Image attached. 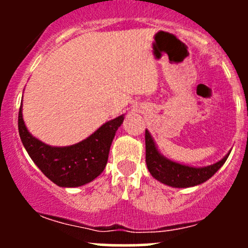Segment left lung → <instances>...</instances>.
Listing matches in <instances>:
<instances>
[{
	"instance_id": "obj_1",
	"label": "left lung",
	"mask_w": 248,
	"mask_h": 248,
	"mask_svg": "<svg viewBox=\"0 0 248 248\" xmlns=\"http://www.w3.org/2000/svg\"><path fill=\"white\" fill-rule=\"evenodd\" d=\"M230 150L221 160L206 167H192L178 163L166 157L158 150L157 144L149 130L146 129V163L155 179L168 186L190 187L204 183L223 167L229 157Z\"/></svg>"
}]
</instances>
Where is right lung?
Returning <instances> with one entry per match:
<instances>
[{
  "mask_svg": "<svg viewBox=\"0 0 248 248\" xmlns=\"http://www.w3.org/2000/svg\"><path fill=\"white\" fill-rule=\"evenodd\" d=\"M19 107L18 132L22 143L33 163L50 181L61 187H77L90 183L104 171L109 148L124 114L105 122L94 133L72 146L44 143L28 130Z\"/></svg>",
  "mask_w": 248,
  "mask_h": 248,
  "instance_id": "1",
  "label": "right lung"
}]
</instances>
